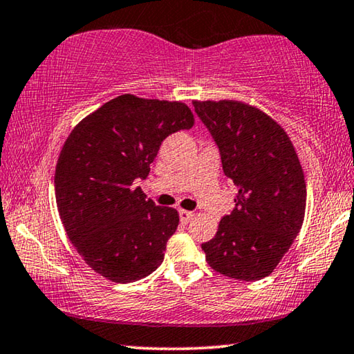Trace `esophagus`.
<instances>
[{
  "label": "esophagus",
  "mask_w": 354,
  "mask_h": 354,
  "mask_svg": "<svg viewBox=\"0 0 354 354\" xmlns=\"http://www.w3.org/2000/svg\"><path fill=\"white\" fill-rule=\"evenodd\" d=\"M194 213L192 211H187V209H179V219H181L183 224H187L189 221L194 218Z\"/></svg>",
  "instance_id": "esophagus-1"
}]
</instances>
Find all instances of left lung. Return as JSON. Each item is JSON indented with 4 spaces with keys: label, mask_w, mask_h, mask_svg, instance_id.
<instances>
[{
    "label": "left lung",
    "mask_w": 354,
    "mask_h": 354,
    "mask_svg": "<svg viewBox=\"0 0 354 354\" xmlns=\"http://www.w3.org/2000/svg\"><path fill=\"white\" fill-rule=\"evenodd\" d=\"M218 146L223 170L239 187L235 208L202 245L211 268L243 281L268 277L304 223L307 186L281 127L250 104L194 102Z\"/></svg>",
    "instance_id": "left-lung-1"
}]
</instances>
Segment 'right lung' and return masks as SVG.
<instances>
[{
  "label": "right lung",
  "mask_w": 354,
  "mask_h": 354,
  "mask_svg": "<svg viewBox=\"0 0 354 354\" xmlns=\"http://www.w3.org/2000/svg\"><path fill=\"white\" fill-rule=\"evenodd\" d=\"M194 125L184 103L135 95L104 103L68 136L55 168V198L68 239L88 267L114 283L151 275L175 234V208L147 200L146 179L162 141Z\"/></svg>",
  "instance_id": "1"
}]
</instances>
